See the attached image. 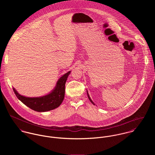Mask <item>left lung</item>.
I'll return each instance as SVG.
<instances>
[{
    "label": "left lung",
    "instance_id": "8db88e82",
    "mask_svg": "<svg viewBox=\"0 0 155 155\" xmlns=\"http://www.w3.org/2000/svg\"><path fill=\"white\" fill-rule=\"evenodd\" d=\"M87 95H88V97L89 100H90V101H91V103H92V104H93L94 105H95V103H94V102H93V101H92V100L91 99V98H90V97H89V95L88 92V91H87Z\"/></svg>",
    "mask_w": 155,
    "mask_h": 155
}]
</instances>
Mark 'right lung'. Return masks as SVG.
I'll use <instances>...</instances> for the list:
<instances>
[{
    "mask_svg": "<svg viewBox=\"0 0 155 155\" xmlns=\"http://www.w3.org/2000/svg\"><path fill=\"white\" fill-rule=\"evenodd\" d=\"M71 71L63 75L57 82L55 88L49 93L39 97H28L20 94L13 88L17 97L25 106L33 110L44 112L54 110L62 103L65 94V84Z\"/></svg>",
    "mask_w": 155,
    "mask_h": 155,
    "instance_id": "add662e5",
    "label": "right lung"
}]
</instances>
